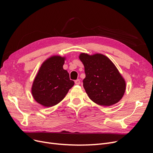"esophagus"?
Listing matches in <instances>:
<instances>
[{
	"label": "esophagus",
	"mask_w": 153,
	"mask_h": 153,
	"mask_svg": "<svg viewBox=\"0 0 153 153\" xmlns=\"http://www.w3.org/2000/svg\"><path fill=\"white\" fill-rule=\"evenodd\" d=\"M75 83L76 85H80V80L79 79H77L75 81Z\"/></svg>",
	"instance_id": "34e87169"
}]
</instances>
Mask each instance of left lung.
Masks as SVG:
<instances>
[{"label": "left lung", "mask_w": 153, "mask_h": 153, "mask_svg": "<svg viewBox=\"0 0 153 153\" xmlns=\"http://www.w3.org/2000/svg\"><path fill=\"white\" fill-rule=\"evenodd\" d=\"M79 59L84 66L83 86L89 98L105 106L118 103L126 91V82L111 60L101 53H81Z\"/></svg>", "instance_id": "8db88e82"}]
</instances>
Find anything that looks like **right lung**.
Segmentation results:
<instances>
[{
  "label": "right lung",
  "mask_w": 153,
  "mask_h": 153,
  "mask_svg": "<svg viewBox=\"0 0 153 153\" xmlns=\"http://www.w3.org/2000/svg\"><path fill=\"white\" fill-rule=\"evenodd\" d=\"M65 57L53 55L43 62L32 83V95L46 107L56 105L64 98L75 83L63 69Z\"/></svg>",
  "instance_id": "1"
}]
</instances>
